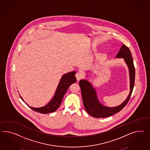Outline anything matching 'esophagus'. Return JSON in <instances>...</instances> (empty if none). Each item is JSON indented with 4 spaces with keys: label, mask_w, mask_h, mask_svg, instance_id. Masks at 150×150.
I'll return each instance as SVG.
<instances>
[{
    "label": "esophagus",
    "mask_w": 150,
    "mask_h": 150,
    "mask_svg": "<svg viewBox=\"0 0 150 150\" xmlns=\"http://www.w3.org/2000/svg\"><path fill=\"white\" fill-rule=\"evenodd\" d=\"M76 77L77 78V81H79L83 77V73L81 71L77 72L76 74Z\"/></svg>",
    "instance_id": "1"
}]
</instances>
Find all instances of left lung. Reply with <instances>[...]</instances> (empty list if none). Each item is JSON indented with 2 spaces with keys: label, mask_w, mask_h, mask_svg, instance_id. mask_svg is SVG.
Here are the masks:
<instances>
[{
  "label": "left lung",
  "mask_w": 150,
  "mask_h": 150,
  "mask_svg": "<svg viewBox=\"0 0 150 150\" xmlns=\"http://www.w3.org/2000/svg\"><path fill=\"white\" fill-rule=\"evenodd\" d=\"M116 58L124 59L129 69L130 75V92L127 99L122 103L116 107H107L102 105L98 100L96 90L86 80H81L79 86L81 91V96L85 109L89 115L96 118L107 117L121 111L128 103L134 85L135 71L133 60L129 49L125 45H122Z\"/></svg>",
  "instance_id": "obj_1"
}]
</instances>
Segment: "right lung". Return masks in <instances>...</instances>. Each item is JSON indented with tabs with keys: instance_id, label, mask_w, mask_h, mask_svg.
I'll use <instances>...</instances> for the list:
<instances>
[{
	"instance_id": "right-lung-1",
	"label": "right lung",
	"mask_w": 150,
	"mask_h": 150,
	"mask_svg": "<svg viewBox=\"0 0 150 150\" xmlns=\"http://www.w3.org/2000/svg\"><path fill=\"white\" fill-rule=\"evenodd\" d=\"M75 74L76 72L73 71L66 73L62 77L54 97L46 105L41 108H33L28 105L32 110L41 114H48L56 111L60 105L62 98L69 86L76 82L77 79L75 77ZM21 99L23 100L22 98Z\"/></svg>"
}]
</instances>
